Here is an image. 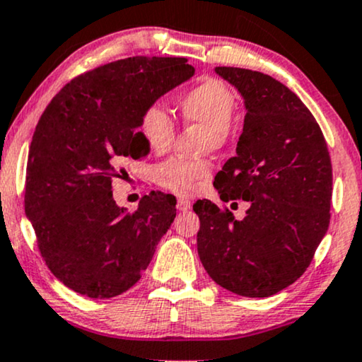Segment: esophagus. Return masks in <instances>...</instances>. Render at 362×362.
I'll return each instance as SVG.
<instances>
[{"instance_id": "1", "label": "esophagus", "mask_w": 362, "mask_h": 362, "mask_svg": "<svg viewBox=\"0 0 362 362\" xmlns=\"http://www.w3.org/2000/svg\"><path fill=\"white\" fill-rule=\"evenodd\" d=\"M192 203L185 200V198H179V202H177V210L179 211H187L188 208H190Z\"/></svg>"}]
</instances>
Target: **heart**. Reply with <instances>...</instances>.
I'll use <instances>...</instances> for the list:
<instances>
[{"mask_svg":"<svg viewBox=\"0 0 362 362\" xmlns=\"http://www.w3.org/2000/svg\"><path fill=\"white\" fill-rule=\"evenodd\" d=\"M179 105L185 123L200 126L206 131V147L220 149L225 144L236 106V98L228 85L216 78L203 80L182 96ZM139 129L146 144L157 154L170 149L177 132L174 118L160 103L147 106L141 116ZM208 174V162L187 160L182 157H170L156 165L152 172L157 185L177 195H190Z\"/></svg>","mask_w":362,"mask_h":362,"instance_id":"obj_1","label":"heart"}]
</instances>
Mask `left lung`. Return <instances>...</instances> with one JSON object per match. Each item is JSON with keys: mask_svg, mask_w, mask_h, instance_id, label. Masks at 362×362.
I'll list each match as a JSON object with an SVG mask.
<instances>
[{"mask_svg": "<svg viewBox=\"0 0 362 362\" xmlns=\"http://www.w3.org/2000/svg\"><path fill=\"white\" fill-rule=\"evenodd\" d=\"M215 72L244 100L243 134L213 185L223 202L249 203L234 220L198 200V256L213 281L243 297H271L293 284L328 231L332 159L310 110L271 75L238 67Z\"/></svg>", "mask_w": 362, "mask_h": 362, "instance_id": "1", "label": "left lung"}]
</instances>
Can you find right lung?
<instances>
[{"label": "right lung", "instance_id": "1", "mask_svg": "<svg viewBox=\"0 0 362 362\" xmlns=\"http://www.w3.org/2000/svg\"><path fill=\"white\" fill-rule=\"evenodd\" d=\"M182 57H129L64 86L40 116L29 147L24 208L40 256L74 292L111 298L149 266L175 218V197L152 192L134 213L119 208L111 183L123 162L149 152L141 116L193 77Z\"/></svg>", "mask_w": 362, "mask_h": 362}]
</instances>
